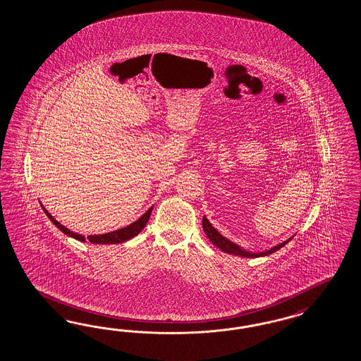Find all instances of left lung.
<instances>
[{
  "label": "left lung",
  "instance_id": "obj_1",
  "mask_svg": "<svg viewBox=\"0 0 361 361\" xmlns=\"http://www.w3.org/2000/svg\"><path fill=\"white\" fill-rule=\"evenodd\" d=\"M202 229L205 231V234H207V237L210 240V242H212L214 246H217L219 250H222V252H226V254L240 255V257H243V258H258V257H264V255L273 254V252H276V250H279L281 247H283L286 243H288L290 240L294 238V235H293V237H290L288 240H286L284 242H282V243H279V245L274 246V247L269 249V250H264V252H249V250L242 249V247L238 246L237 243H234V242H231V240H228V238H225L219 231H217V230L213 228V225L209 222V219H207L205 216L202 217Z\"/></svg>",
  "mask_w": 361,
  "mask_h": 361
}]
</instances>
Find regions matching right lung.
Returning <instances> with one entry per match:
<instances>
[{
    "label": "right lung",
    "mask_w": 361,
    "mask_h": 361,
    "mask_svg": "<svg viewBox=\"0 0 361 361\" xmlns=\"http://www.w3.org/2000/svg\"><path fill=\"white\" fill-rule=\"evenodd\" d=\"M41 207L44 209V213H46V216L50 219V221L54 224L55 226L58 228V229L61 230L62 233H65L66 235H68V237H71V238H74V240H80V242H86V240H90L91 243H94V245H114V243H121V242H126V240H131L133 238L135 235H137L142 229H144V226L147 225V222H148V219H149V216H151V213H152L153 207L148 209L144 214H142V217L139 219H136L135 222H132L131 225H128V226H126V228H121V229L114 230V231H109V233H106V234H95V235H88L87 238L85 237V235H82V234H78V233H74V231H71L70 229H67L66 226L63 225H61L56 219L44 208V205L41 204Z\"/></svg>",
    "instance_id": "right-lung-1"
}]
</instances>
